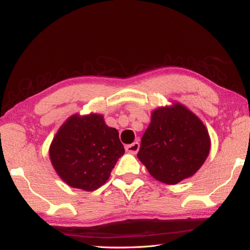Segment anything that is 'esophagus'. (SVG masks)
Segmentation results:
<instances>
[{
  "instance_id": "34e87169",
  "label": "esophagus",
  "mask_w": 250,
  "mask_h": 250,
  "mask_svg": "<svg viewBox=\"0 0 250 250\" xmlns=\"http://www.w3.org/2000/svg\"><path fill=\"white\" fill-rule=\"evenodd\" d=\"M139 149H140V145H139V142H133L132 145H128L125 146V151L129 152L131 154H137Z\"/></svg>"
}]
</instances>
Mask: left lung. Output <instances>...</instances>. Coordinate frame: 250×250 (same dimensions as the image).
Returning <instances> with one entry per match:
<instances>
[{"label": "left lung", "mask_w": 250, "mask_h": 250, "mask_svg": "<svg viewBox=\"0 0 250 250\" xmlns=\"http://www.w3.org/2000/svg\"><path fill=\"white\" fill-rule=\"evenodd\" d=\"M209 147V135L203 122L184 105L174 104V107L152 112L138 158L151 176L172 185L196 173Z\"/></svg>", "instance_id": "obj_1"}]
</instances>
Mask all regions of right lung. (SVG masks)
<instances>
[{"instance_id":"add662e5","label":"right lung","mask_w":250,"mask_h":250,"mask_svg":"<svg viewBox=\"0 0 250 250\" xmlns=\"http://www.w3.org/2000/svg\"><path fill=\"white\" fill-rule=\"evenodd\" d=\"M124 154L119 132L105 125L100 115L70 117L49 149L50 161L62 181L84 191L104 185Z\"/></svg>"}]
</instances>
